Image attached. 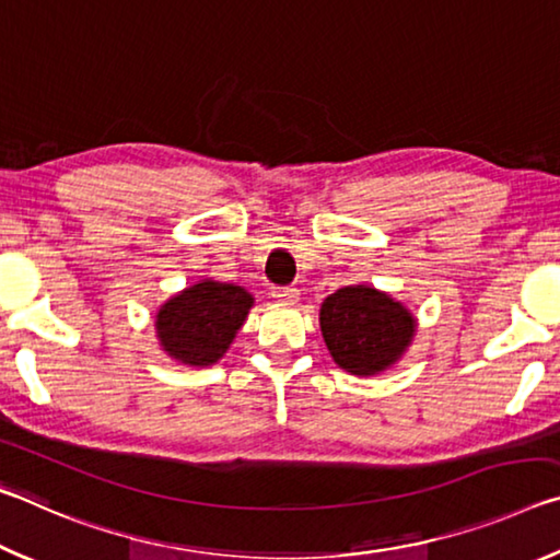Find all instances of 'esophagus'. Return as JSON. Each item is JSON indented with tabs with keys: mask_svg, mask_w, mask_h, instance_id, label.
Masks as SVG:
<instances>
[{
	"mask_svg": "<svg viewBox=\"0 0 560 560\" xmlns=\"http://www.w3.org/2000/svg\"><path fill=\"white\" fill-rule=\"evenodd\" d=\"M271 296L277 299L279 303H287V306H293V303L299 301V289H293V287H277V289H271Z\"/></svg>",
	"mask_w": 560,
	"mask_h": 560,
	"instance_id": "esophagus-1",
	"label": "esophagus"
}]
</instances>
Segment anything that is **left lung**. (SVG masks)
Instances as JSON below:
<instances>
[{
    "label": "left lung",
    "instance_id": "obj_1",
    "mask_svg": "<svg viewBox=\"0 0 560 560\" xmlns=\"http://www.w3.org/2000/svg\"><path fill=\"white\" fill-rule=\"evenodd\" d=\"M318 324L334 363L358 377L390 371L417 334L412 311L368 283L343 287L326 296Z\"/></svg>",
    "mask_w": 560,
    "mask_h": 560
}]
</instances>
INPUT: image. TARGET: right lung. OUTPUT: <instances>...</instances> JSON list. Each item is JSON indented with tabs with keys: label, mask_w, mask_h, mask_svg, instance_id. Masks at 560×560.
<instances>
[{
	"label": "right lung",
	"mask_w": 560,
	"mask_h": 560,
	"mask_svg": "<svg viewBox=\"0 0 560 560\" xmlns=\"http://www.w3.org/2000/svg\"><path fill=\"white\" fill-rule=\"evenodd\" d=\"M252 306L254 296L244 287L200 279L155 311L158 346L187 368L220 363Z\"/></svg>",
	"instance_id": "add662e5"
}]
</instances>
